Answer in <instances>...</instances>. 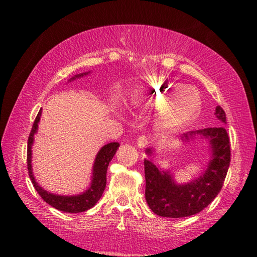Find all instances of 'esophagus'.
<instances>
[{
  "mask_svg": "<svg viewBox=\"0 0 257 257\" xmlns=\"http://www.w3.org/2000/svg\"><path fill=\"white\" fill-rule=\"evenodd\" d=\"M150 139L147 136H141L137 139V145L139 149H145V147L149 146Z\"/></svg>",
  "mask_w": 257,
  "mask_h": 257,
  "instance_id": "obj_1",
  "label": "esophagus"
}]
</instances>
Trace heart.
<instances>
[{
	"instance_id": "b5f03b06",
	"label": "heart",
	"mask_w": 257,
	"mask_h": 257,
	"mask_svg": "<svg viewBox=\"0 0 257 257\" xmlns=\"http://www.w3.org/2000/svg\"><path fill=\"white\" fill-rule=\"evenodd\" d=\"M146 96L156 110L164 111L160 125L168 132H178L187 127L197 118L202 107L199 95L184 85L152 82L146 86Z\"/></svg>"
}]
</instances>
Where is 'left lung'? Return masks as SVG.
<instances>
[{
  "instance_id": "left-lung-1",
  "label": "left lung",
  "mask_w": 257,
  "mask_h": 257,
  "mask_svg": "<svg viewBox=\"0 0 257 257\" xmlns=\"http://www.w3.org/2000/svg\"><path fill=\"white\" fill-rule=\"evenodd\" d=\"M214 114L220 121L219 127L189 132L180 138L182 143L204 139L210 147L211 159L197 179L178 184L170 170H163L150 159L144 160L145 198L155 214L176 219L194 215L204 210L220 193L230 164V141L223 127L227 123L223 108L216 106ZM146 154L153 155L154 149H147Z\"/></svg>"
}]
</instances>
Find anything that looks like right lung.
Masks as SVG:
<instances>
[{
    "label": "right lung",
    "mask_w": 257,
    "mask_h": 257,
    "mask_svg": "<svg viewBox=\"0 0 257 257\" xmlns=\"http://www.w3.org/2000/svg\"><path fill=\"white\" fill-rule=\"evenodd\" d=\"M90 73L84 72L79 73V75H76L69 79V81H72L78 78H81L86 75ZM41 115H42V108L38 112L36 119L34 121L32 132L28 137V147H27V164H28V172L30 180H32L35 189L37 190V193L40 194V196L44 199V201L50 204L51 206L62 212L67 213H80L85 212L89 208L95 206V204L98 202V199L102 197V194L104 189H105L106 186V170L108 167V163L111 162L113 156L116 153V150L120 146L119 143L113 142L108 143V144L104 145L101 147V150L98 151L96 154V158H95L94 164H93V173H92V181H90V185L88 188H87L84 193L78 194V195H70V196H66V195H58L50 193V191L45 190L43 187L38 185L33 173V165H32V147L34 144V136L35 134L37 133L38 130V123L41 121Z\"/></svg>",
    "instance_id": "1"
}]
</instances>
